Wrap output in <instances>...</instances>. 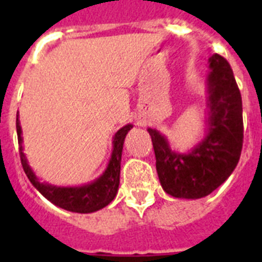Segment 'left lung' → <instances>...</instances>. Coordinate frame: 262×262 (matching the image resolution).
<instances>
[{"label":"left lung","mask_w":262,"mask_h":262,"mask_svg":"<svg viewBox=\"0 0 262 262\" xmlns=\"http://www.w3.org/2000/svg\"><path fill=\"white\" fill-rule=\"evenodd\" d=\"M205 129L186 152L172 149L164 134L148 127L160 184L169 195L200 200L221 186L239 163L243 148L242 94L230 64L221 55L209 59Z\"/></svg>","instance_id":"obj_1"}]
</instances>
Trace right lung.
I'll list each match as a JSON object with an SVG mask.
<instances>
[{"instance_id": "add662e5", "label": "right lung", "mask_w": 262, "mask_h": 262, "mask_svg": "<svg viewBox=\"0 0 262 262\" xmlns=\"http://www.w3.org/2000/svg\"><path fill=\"white\" fill-rule=\"evenodd\" d=\"M133 123H128L119 128L113 136V151L110 160L102 174L93 181L78 186H59L50 182L41 181L35 174L34 169L30 166L29 160L25 154L23 147L22 127L19 122V114L17 115V135L19 144L20 163L27 178L41 195L47 198L51 203L64 209L67 211L78 212V214H90L103 209L111 201L114 200L119 187L120 161H122V151L126 135L133 128Z\"/></svg>"}]
</instances>
